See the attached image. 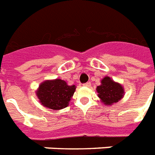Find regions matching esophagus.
<instances>
[{
  "instance_id": "34e87169",
  "label": "esophagus",
  "mask_w": 155,
  "mask_h": 155,
  "mask_svg": "<svg viewBox=\"0 0 155 155\" xmlns=\"http://www.w3.org/2000/svg\"><path fill=\"white\" fill-rule=\"evenodd\" d=\"M83 85H84V86H85V87H89L90 85H91V84H90V82H88V83L84 84Z\"/></svg>"
}]
</instances>
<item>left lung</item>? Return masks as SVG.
I'll list each match as a JSON object with an SVG mask.
<instances>
[{"label": "left lung", "instance_id": "1", "mask_svg": "<svg viewBox=\"0 0 155 155\" xmlns=\"http://www.w3.org/2000/svg\"><path fill=\"white\" fill-rule=\"evenodd\" d=\"M98 98L101 102L106 105L111 106L118 103L124 96V88L121 84L115 82L109 76H105L101 81V84L97 86Z\"/></svg>", "mask_w": 155, "mask_h": 155}]
</instances>
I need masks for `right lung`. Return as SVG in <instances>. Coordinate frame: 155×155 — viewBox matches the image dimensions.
I'll use <instances>...</instances> for the list:
<instances>
[{
	"instance_id": "right-lung-1",
	"label": "right lung",
	"mask_w": 155,
	"mask_h": 155,
	"mask_svg": "<svg viewBox=\"0 0 155 155\" xmlns=\"http://www.w3.org/2000/svg\"><path fill=\"white\" fill-rule=\"evenodd\" d=\"M75 89V85H69L61 79L48 80L40 84L36 95L43 107L61 110L68 106Z\"/></svg>"
}]
</instances>
